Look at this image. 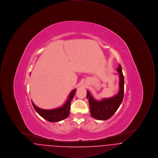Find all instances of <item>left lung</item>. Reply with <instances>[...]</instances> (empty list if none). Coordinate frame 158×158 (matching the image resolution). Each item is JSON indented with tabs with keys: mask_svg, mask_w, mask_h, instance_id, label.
<instances>
[{
	"mask_svg": "<svg viewBox=\"0 0 158 158\" xmlns=\"http://www.w3.org/2000/svg\"><path fill=\"white\" fill-rule=\"evenodd\" d=\"M119 76L118 92L112 97L103 98L98 101L87 90L86 97L88 99L90 115L99 120H106L110 118L117 111L123 101L124 97V80L120 64L117 69Z\"/></svg>",
	"mask_w": 158,
	"mask_h": 158,
	"instance_id": "obj_1",
	"label": "left lung"
}]
</instances>
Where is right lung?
I'll list each match as a JSON object with an SVG mask.
<instances>
[{
    "instance_id": "obj_1",
    "label": "right lung",
    "mask_w": 158,
    "mask_h": 158,
    "mask_svg": "<svg viewBox=\"0 0 158 158\" xmlns=\"http://www.w3.org/2000/svg\"><path fill=\"white\" fill-rule=\"evenodd\" d=\"M76 91V89L72 90L65 102L60 107L56 108L52 110L42 109L37 106L34 104L32 101H31L32 104L37 113L46 120L51 123L59 122L66 118L69 116L70 113V103L74 97Z\"/></svg>"
}]
</instances>
